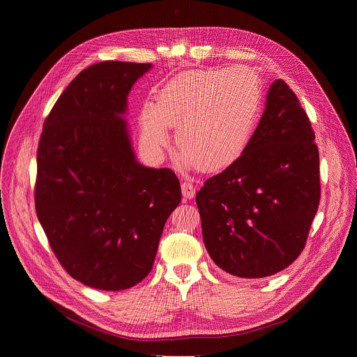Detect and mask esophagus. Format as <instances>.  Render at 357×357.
I'll return each instance as SVG.
<instances>
[{"mask_svg":"<svg viewBox=\"0 0 357 357\" xmlns=\"http://www.w3.org/2000/svg\"><path fill=\"white\" fill-rule=\"evenodd\" d=\"M181 188H182V195H183L186 199H192V197L195 196V193H196L195 185H193L192 182H189V181H183V182L181 183Z\"/></svg>","mask_w":357,"mask_h":357,"instance_id":"obj_1","label":"esophagus"}]
</instances>
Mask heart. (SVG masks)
Segmentation results:
<instances>
[{"mask_svg":"<svg viewBox=\"0 0 357 357\" xmlns=\"http://www.w3.org/2000/svg\"><path fill=\"white\" fill-rule=\"evenodd\" d=\"M261 80L250 68L196 70L179 75L141 113V139L152 155H161L178 127L182 160L202 171L219 172L245 152L261 109Z\"/></svg>","mask_w":357,"mask_h":357,"instance_id":"heart-1","label":"heart"}]
</instances>
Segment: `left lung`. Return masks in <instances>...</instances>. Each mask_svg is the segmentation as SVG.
I'll use <instances>...</instances> for the list:
<instances>
[{"label":"left lung","mask_w":357,"mask_h":357,"mask_svg":"<svg viewBox=\"0 0 357 357\" xmlns=\"http://www.w3.org/2000/svg\"><path fill=\"white\" fill-rule=\"evenodd\" d=\"M314 139L298 97L275 80L243 157L196 193L203 241L219 268L264 278L298 259L321 199Z\"/></svg>","instance_id":"obj_1"}]
</instances>
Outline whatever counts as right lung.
Returning a JSON list of instances; mask_svg holds the SVG:
<instances>
[{
	"label": "right lung",
	"mask_w": 357,
	"mask_h": 357,
	"mask_svg": "<svg viewBox=\"0 0 357 357\" xmlns=\"http://www.w3.org/2000/svg\"><path fill=\"white\" fill-rule=\"evenodd\" d=\"M151 66L116 61L89 66L43 123L36 216L61 266L91 288L121 291L141 282L181 203L172 169L137 162L123 119L132 84Z\"/></svg>",
	"instance_id": "obj_1"
}]
</instances>
